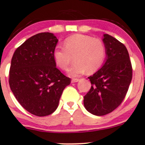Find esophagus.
<instances>
[{
    "instance_id": "obj_1",
    "label": "esophagus",
    "mask_w": 145,
    "mask_h": 145,
    "mask_svg": "<svg viewBox=\"0 0 145 145\" xmlns=\"http://www.w3.org/2000/svg\"><path fill=\"white\" fill-rule=\"evenodd\" d=\"M78 80H79L78 78H73L72 80H71V83H77Z\"/></svg>"
}]
</instances>
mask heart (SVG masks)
Listing matches in <instances>:
<instances>
[{"label":"heart","instance_id":"1","mask_svg":"<svg viewBox=\"0 0 145 145\" xmlns=\"http://www.w3.org/2000/svg\"><path fill=\"white\" fill-rule=\"evenodd\" d=\"M106 56L104 43L99 39L84 35H74L65 41V46H57L53 57L57 66L66 70L74 57V64L68 69V74L76 77L88 71L96 72L103 65Z\"/></svg>","mask_w":145,"mask_h":145}]
</instances>
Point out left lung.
<instances>
[{"instance_id": "left-lung-1", "label": "left lung", "mask_w": 145, "mask_h": 145, "mask_svg": "<svg viewBox=\"0 0 145 145\" xmlns=\"http://www.w3.org/2000/svg\"><path fill=\"white\" fill-rule=\"evenodd\" d=\"M106 57L99 71L88 77L92 84L84 97V106L90 113L103 116L117 108L129 89L132 67L126 46L108 34L103 36Z\"/></svg>"}]
</instances>
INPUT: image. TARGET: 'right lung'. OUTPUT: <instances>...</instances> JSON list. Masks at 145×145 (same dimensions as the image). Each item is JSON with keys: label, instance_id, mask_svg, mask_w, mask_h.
I'll use <instances>...</instances> for the list:
<instances>
[{"label": "right lung", "instance_id": "1", "mask_svg": "<svg viewBox=\"0 0 145 145\" xmlns=\"http://www.w3.org/2000/svg\"><path fill=\"white\" fill-rule=\"evenodd\" d=\"M57 42L53 33H39L18 47L12 56L10 89L22 107L36 116L52 114L71 83L56 68L53 51Z\"/></svg>", "mask_w": 145, "mask_h": 145}]
</instances>
